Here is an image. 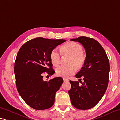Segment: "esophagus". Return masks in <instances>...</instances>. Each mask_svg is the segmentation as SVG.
<instances>
[{
    "label": "esophagus",
    "instance_id": "obj_1",
    "mask_svg": "<svg viewBox=\"0 0 120 120\" xmlns=\"http://www.w3.org/2000/svg\"><path fill=\"white\" fill-rule=\"evenodd\" d=\"M63 79H64V82H69V80L67 79H65V78H64Z\"/></svg>",
    "mask_w": 120,
    "mask_h": 120
}]
</instances>
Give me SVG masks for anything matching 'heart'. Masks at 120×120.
Segmentation results:
<instances>
[{
  "mask_svg": "<svg viewBox=\"0 0 120 120\" xmlns=\"http://www.w3.org/2000/svg\"><path fill=\"white\" fill-rule=\"evenodd\" d=\"M62 56H69L66 66H60L56 68V73L58 76L68 77L75 73L76 69L81 68L84 66L86 60V55L83 52V47L76 43L70 41L64 44L60 48ZM50 60L54 66H58L60 62V55L56 49L52 51Z\"/></svg>",
  "mask_w": 120,
  "mask_h": 120,
  "instance_id": "b5f03b06",
  "label": "heart"
}]
</instances>
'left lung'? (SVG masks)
I'll return each instance as SVG.
<instances>
[{
    "label": "left lung",
    "mask_w": 120,
    "mask_h": 120,
    "mask_svg": "<svg viewBox=\"0 0 120 120\" xmlns=\"http://www.w3.org/2000/svg\"><path fill=\"white\" fill-rule=\"evenodd\" d=\"M70 41L82 44L86 52L84 66L75 75L81 80L82 77L83 82L79 84L78 81H70L71 89L68 93L70 101L77 109H89L99 102L107 88L109 60L103 47L94 39L81 36Z\"/></svg>",
    "instance_id": "8db88e82"
}]
</instances>
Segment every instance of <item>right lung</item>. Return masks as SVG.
Wrapping results in <instances>:
<instances>
[{"instance_id":"obj_1","label":"right lung","mask_w":120,"mask_h":120,"mask_svg":"<svg viewBox=\"0 0 120 120\" xmlns=\"http://www.w3.org/2000/svg\"><path fill=\"white\" fill-rule=\"evenodd\" d=\"M65 39L36 38L24 43L19 50L14 64L17 90L26 104L36 110L52 107L55 95L63 83L60 77L43 81V74H54L50 54Z\"/></svg>"}]
</instances>
